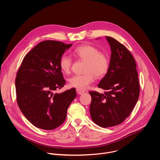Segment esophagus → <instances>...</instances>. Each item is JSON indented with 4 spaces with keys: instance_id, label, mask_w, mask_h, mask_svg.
Instances as JSON below:
<instances>
[{
    "instance_id": "34e87169",
    "label": "esophagus",
    "mask_w": 160,
    "mask_h": 160,
    "mask_svg": "<svg viewBox=\"0 0 160 160\" xmlns=\"http://www.w3.org/2000/svg\"><path fill=\"white\" fill-rule=\"evenodd\" d=\"M77 94L80 95V94H82L83 93L85 92V90H81V89H79V88H77Z\"/></svg>"
}]
</instances>
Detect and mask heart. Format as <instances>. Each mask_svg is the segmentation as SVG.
Instances as JSON below:
<instances>
[{
  "label": "heart",
  "instance_id": "1",
  "mask_svg": "<svg viewBox=\"0 0 160 160\" xmlns=\"http://www.w3.org/2000/svg\"><path fill=\"white\" fill-rule=\"evenodd\" d=\"M73 54L76 58L86 61L85 66L86 73L71 77L69 80L71 87L85 90L94 81L96 75L98 77H102L109 70V62L108 58L92 45H80L73 51ZM59 65L62 73L68 74L71 70L72 59L69 56L62 55L60 58Z\"/></svg>",
  "mask_w": 160,
  "mask_h": 160
}]
</instances>
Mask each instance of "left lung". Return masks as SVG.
I'll return each instance as SVG.
<instances>
[{
  "label": "left lung",
  "mask_w": 160,
  "mask_h": 160,
  "mask_svg": "<svg viewBox=\"0 0 160 160\" xmlns=\"http://www.w3.org/2000/svg\"><path fill=\"white\" fill-rule=\"evenodd\" d=\"M111 48L109 70L98 87L104 94L90 91V114L98 125L110 127L122 123L132 112L139 96V81L135 59L119 42L106 37Z\"/></svg>",
  "instance_id": "8db88e82"
}]
</instances>
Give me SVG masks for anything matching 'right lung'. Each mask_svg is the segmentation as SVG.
Listing matches in <instances>:
<instances>
[{"mask_svg":"<svg viewBox=\"0 0 160 160\" xmlns=\"http://www.w3.org/2000/svg\"><path fill=\"white\" fill-rule=\"evenodd\" d=\"M72 45L54 40L41 42L25 56L18 71L15 85L18 106L37 128L51 130L62 125L77 96L74 88L54 93L65 85L59 62Z\"/></svg>","mask_w":160,"mask_h":160,"instance_id":"add662e5","label":"right lung"}]
</instances>
